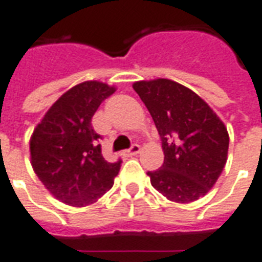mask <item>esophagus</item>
<instances>
[{"label":"esophagus","instance_id":"obj_1","mask_svg":"<svg viewBox=\"0 0 262 262\" xmlns=\"http://www.w3.org/2000/svg\"><path fill=\"white\" fill-rule=\"evenodd\" d=\"M139 150H141V146H139L138 143H134V145H131V147H129V149L124 150L123 155L127 157H133V156H135L137 153H139Z\"/></svg>","mask_w":262,"mask_h":262}]
</instances>
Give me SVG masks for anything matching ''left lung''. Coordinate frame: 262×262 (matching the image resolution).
Masks as SVG:
<instances>
[{
	"label": "left lung",
	"instance_id": "8db88e82",
	"mask_svg": "<svg viewBox=\"0 0 262 262\" xmlns=\"http://www.w3.org/2000/svg\"><path fill=\"white\" fill-rule=\"evenodd\" d=\"M133 86L152 116L164 152L160 168L147 171L150 184L171 202L198 200L227 163L225 125L198 94L178 82L159 78Z\"/></svg>",
	"mask_w": 262,
	"mask_h": 262
}]
</instances>
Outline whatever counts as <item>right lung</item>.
<instances>
[{"mask_svg": "<svg viewBox=\"0 0 262 262\" xmlns=\"http://www.w3.org/2000/svg\"><path fill=\"white\" fill-rule=\"evenodd\" d=\"M116 90L99 81L73 86L59 98L37 125L30 141L31 166L45 188L63 203H95L113 186L121 159L102 156V137L92 116Z\"/></svg>", "mask_w": 262, "mask_h": 262, "instance_id": "1", "label": "right lung"}]
</instances>
